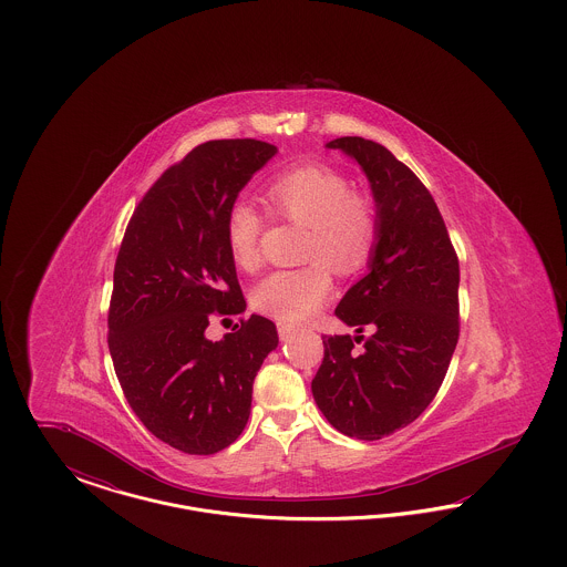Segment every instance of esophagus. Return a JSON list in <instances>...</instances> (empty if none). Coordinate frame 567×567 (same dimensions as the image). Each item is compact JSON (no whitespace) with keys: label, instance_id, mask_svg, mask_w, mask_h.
Here are the masks:
<instances>
[{"label":"esophagus","instance_id":"obj_1","mask_svg":"<svg viewBox=\"0 0 567 567\" xmlns=\"http://www.w3.org/2000/svg\"><path fill=\"white\" fill-rule=\"evenodd\" d=\"M296 331L297 329L293 324L278 323V336H280V340H289Z\"/></svg>","mask_w":567,"mask_h":567}]
</instances>
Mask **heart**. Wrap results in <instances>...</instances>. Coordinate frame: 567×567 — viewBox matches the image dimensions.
<instances>
[{
  "label": "heart",
  "mask_w": 567,
  "mask_h": 567,
  "mask_svg": "<svg viewBox=\"0 0 567 567\" xmlns=\"http://www.w3.org/2000/svg\"><path fill=\"white\" fill-rule=\"evenodd\" d=\"M266 195L274 215L306 227L301 257L310 264L271 271L255 285L250 301L259 312L282 323H301L315 317L331 297L329 268L354 274L370 261L380 234L377 197L352 189L349 176L319 163L297 165L274 176ZM266 227V216L250 202L236 199L229 206L225 243L238 268L255 270L259 266V244Z\"/></svg>",
  "instance_id": "1"
}]
</instances>
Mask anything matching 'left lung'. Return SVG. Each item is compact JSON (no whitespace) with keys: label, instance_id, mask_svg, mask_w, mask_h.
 <instances>
[{"label":"left lung","instance_id":"obj_1","mask_svg":"<svg viewBox=\"0 0 567 567\" xmlns=\"http://www.w3.org/2000/svg\"><path fill=\"white\" fill-rule=\"evenodd\" d=\"M327 146L368 174L380 234L370 274L336 308L359 336H324L312 395L338 432L372 442L416 421L442 386L458 340V259L432 193L391 151L359 135Z\"/></svg>","mask_w":567,"mask_h":567}]
</instances>
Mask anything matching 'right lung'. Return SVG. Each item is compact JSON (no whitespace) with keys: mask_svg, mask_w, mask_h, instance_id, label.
Masks as SVG:
<instances>
[{"mask_svg":"<svg viewBox=\"0 0 567 567\" xmlns=\"http://www.w3.org/2000/svg\"><path fill=\"white\" fill-rule=\"evenodd\" d=\"M276 146L210 140L169 165L144 193L114 264L109 349L121 389L144 427L165 444L213 455L244 432L252 382L278 347L276 324L246 308L225 243V216ZM241 319L223 341L220 318Z\"/></svg>","mask_w":567,"mask_h":567,"instance_id":"add662e5","label":"right lung"}]
</instances>
